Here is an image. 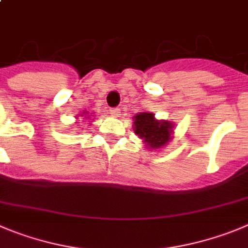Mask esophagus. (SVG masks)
Returning a JSON list of instances; mask_svg holds the SVG:
<instances>
[{"label":"esophagus","mask_w":248,"mask_h":248,"mask_svg":"<svg viewBox=\"0 0 248 248\" xmlns=\"http://www.w3.org/2000/svg\"><path fill=\"white\" fill-rule=\"evenodd\" d=\"M110 113H111V116L112 117H120V115H121V110L120 108H111L110 110Z\"/></svg>","instance_id":"1"}]
</instances>
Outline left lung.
<instances>
[{"label":"left lung","instance_id":"left-lung-1","mask_svg":"<svg viewBox=\"0 0 248 248\" xmlns=\"http://www.w3.org/2000/svg\"><path fill=\"white\" fill-rule=\"evenodd\" d=\"M173 128L175 124L156 120L152 112L143 111L133 116V131L150 152L166 147L173 138Z\"/></svg>","mask_w":248,"mask_h":248}]
</instances>
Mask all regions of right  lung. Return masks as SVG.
<instances>
[{"label":"right lung","instance_id":"1","mask_svg":"<svg viewBox=\"0 0 248 248\" xmlns=\"http://www.w3.org/2000/svg\"><path fill=\"white\" fill-rule=\"evenodd\" d=\"M80 116L84 117V119H89L90 116H94V115H89V113H88V112H83L82 115H80ZM77 119H78V117H77Z\"/></svg>","mask_w":248,"mask_h":248}]
</instances>
